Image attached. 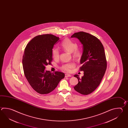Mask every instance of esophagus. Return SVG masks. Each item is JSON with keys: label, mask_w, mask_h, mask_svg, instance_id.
Listing matches in <instances>:
<instances>
[{"label": "esophagus", "mask_w": 128, "mask_h": 128, "mask_svg": "<svg viewBox=\"0 0 128 128\" xmlns=\"http://www.w3.org/2000/svg\"><path fill=\"white\" fill-rule=\"evenodd\" d=\"M71 76L70 74H65V77H71Z\"/></svg>", "instance_id": "1"}]
</instances>
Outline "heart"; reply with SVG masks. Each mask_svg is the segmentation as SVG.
Here are the masks:
<instances>
[{
	"label": "heart",
	"instance_id": "b5f03b06",
	"mask_svg": "<svg viewBox=\"0 0 128 128\" xmlns=\"http://www.w3.org/2000/svg\"><path fill=\"white\" fill-rule=\"evenodd\" d=\"M78 45L76 42L66 38L60 44V48L64 51L68 53H72L74 58L78 60L81 57V52L77 48ZM52 57L55 60H58L60 58V52L57 49H54L52 51ZM75 67V64L73 63H68L61 67V70L66 72H70Z\"/></svg>",
	"mask_w": 128,
	"mask_h": 128
}]
</instances>
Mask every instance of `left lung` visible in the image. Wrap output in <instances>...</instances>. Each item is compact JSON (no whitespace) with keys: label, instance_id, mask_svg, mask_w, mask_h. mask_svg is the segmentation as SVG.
I'll use <instances>...</instances> for the list:
<instances>
[{"label":"left lung","instance_id":"obj_1","mask_svg":"<svg viewBox=\"0 0 128 128\" xmlns=\"http://www.w3.org/2000/svg\"><path fill=\"white\" fill-rule=\"evenodd\" d=\"M71 38L78 39L83 45L80 70L84 71V76L82 78L78 74L74 76L78 80V83L74 88L82 95H88L98 87L106 70L104 47L98 38L88 33H74Z\"/></svg>","mask_w":128,"mask_h":128}]
</instances>
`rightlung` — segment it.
I'll return each mask as SVG.
<instances>
[{
  "label": "right lung",
  "mask_w": 128,
  "mask_h": 128,
  "mask_svg": "<svg viewBox=\"0 0 128 128\" xmlns=\"http://www.w3.org/2000/svg\"><path fill=\"white\" fill-rule=\"evenodd\" d=\"M60 38L52 34L38 35L32 39L24 49L22 65L24 76L30 86L37 92L46 94L57 86L65 74L46 70L45 66L51 64L52 48Z\"/></svg>",
  "instance_id": "add662e5"
}]
</instances>
